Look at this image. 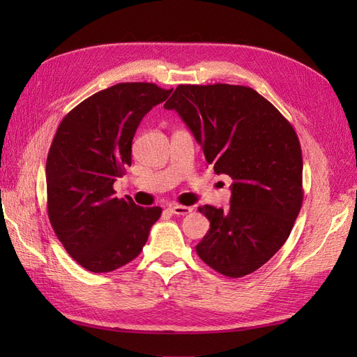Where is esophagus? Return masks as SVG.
I'll use <instances>...</instances> for the list:
<instances>
[{
    "label": "esophagus",
    "mask_w": 357,
    "mask_h": 357,
    "mask_svg": "<svg viewBox=\"0 0 357 357\" xmlns=\"http://www.w3.org/2000/svg\"><path fill=\"white\" fill-rule=\"evenodd\" d=\"M170 211H172L173 215H176V216H184V215L192 213V211H193V207L179 206V204H174V206H172V207H170Z\"/></svg>",
    "instance_id": "34e87169"
}]
</instances>
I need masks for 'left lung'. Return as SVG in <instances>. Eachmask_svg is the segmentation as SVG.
I'll list each match as a JSON object with an SVG mask.
<instances>
[{
    "instance_id": "left-lung-1",
    "label": "left lung",
    "mask_w": 357,
    "mask_h": 357,
    "mask_svg": "<svg viewBox=\"0 0 357 357\" xmlns=\"http://www.w3.org/2000/svg\"><path fill=\"white\" fill-rule=\"evenodd\" d=\"M164 107L178 112L215 173L233 179L229 210L199 207L210 230L196 245L198 256L224 276L250 275L285 244L301 211L298 135L275 105L244 86L181 84Z\"/></svg>"
}]
</instances>
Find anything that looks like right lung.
<instances>
[{"label": "right lung", "instance_id": "add662e5", "mask_svg": "<svg viewBox=\"0 0 357 357\" xmlns=\"http://www.w3.org/2000/svg\"><path fill=\"white\" fill-rule=\"evenodd\" d=\"M172 90L119 82L78 104L58 127L45 164L49 219L66 252L89 271L107 273L133 261L162 213L118 199L113 183L132 164L141 119Z\"/></svg>", "mask_w": 357, "mask_h": 357}]
</instances>
